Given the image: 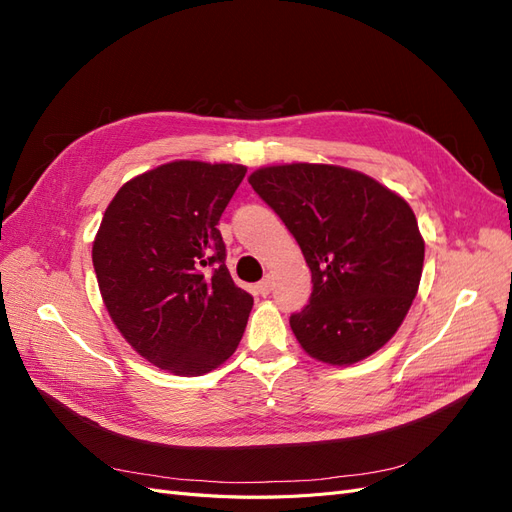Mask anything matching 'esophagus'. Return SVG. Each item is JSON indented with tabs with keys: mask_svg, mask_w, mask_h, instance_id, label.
I'll return each instance as SVG.
<instances>
[{
	"mask_svg": "<svg viewBox=\"0 0 512 512\" xmlns=\"http://www.w3.org/2000/svg\"><path fill=\"white\" fill-rule=\"evenodd\" d=\"M256 292L262 294V297H267V294L271 292V277H265V280H260L256 284Z\"/></svg>",
	"mask_w": 512,
	"mask_h": 512,
	"instance_id": "34e87169",
	"label": "esophagus"
}]
</instances>
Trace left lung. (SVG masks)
Returning a JSON list of instances; mask_svg holds the SVG:
<instances>
[{
    "mask_svg": "<svg viewBox=\"0 0 512 512\" xmlns=\"http://www.w3.org/2000/svg\"><path fill=\"white\" fill-rule=\"evenodd\" d=\"M254 192L297 239L312 297L290 316L301 348L352 365L397 333L416 297L425 241L404 198L359 170L333 164L265 166Z\"/></svg>",
    "mask_w": 512,
    "mask_h": 512,
    "instance_id": "left-lung-1",
    "label": "left lung"
}]
</instances>
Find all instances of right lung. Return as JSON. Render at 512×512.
Returning a JSON list of instances; mask_svg holds the SVG:
<instances>
[{"label":"right lung","mask_w":512,"mask_h":512,"mask_svg":"<svg viewBox=\"0 0 512 512\" xmlns=\"http://www.w3.org/2000/svg\"><path fill=\"white\" fill-rule=\"evenodd\" d=\"M247 168L177 160L130 179L94 241L104 305L156 367L200 376L237 350L254 299L226 269L220 218Z\"/></svg>","instance_id":"1"}]
</instances>
